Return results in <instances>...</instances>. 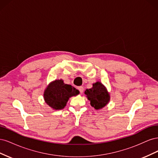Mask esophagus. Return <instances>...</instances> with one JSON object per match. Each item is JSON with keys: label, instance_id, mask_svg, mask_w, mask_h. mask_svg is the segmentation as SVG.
Wrapping results in <instances>:
<instances>
[{"label": "esophagus", "instance_id": "esophagus-1", "mask_svg": "<svg viewBox=\"0 0 158 158\" xmlns=\"http://www.w3.org/2000/svg\"><path fill=\"white\" fill-rule=\"evenodd\" d=\"M78 90L80 91V94H82V93H83V91H84V88H83L82 86H80V87H78Z\"/></svg>", "mask_w": 158, "mask_h": 158}]
</instances>
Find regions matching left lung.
Segmentation results:
<instances>
[{"instance_id": "8db88e82", "label": "left lung", "mask_w": 158, "mask_h": 158, "mask_svg": "<svg viewBox=\"0 0 158 158\" xmlns=\"http://www.w3.org/2000/svg\"><path fill=\"white\" fill-rule=\"evenodd\" d=\"M92 88L86 89L85 95L89 101L91 106L95 109H101L106 106L110 101V94L106 87L99 81L92 84Z\"/></svg>"}]
</instances>
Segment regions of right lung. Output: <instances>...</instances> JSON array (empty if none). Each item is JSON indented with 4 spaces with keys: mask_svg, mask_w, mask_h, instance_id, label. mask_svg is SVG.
<instances>
[{
    "mask_svg": "<svg viewBox=\"0 0 158 158\" xmlns=\"http://www.w3.org/2000/svg\"><path fill=\"white\" fill-rule=\"evenodd\" d=\"M80 92L74 87L64 83V81L55 80L50 82L44 92L45 102L55 110L64 108L70 98L76 96Z\"/></svg>",
    "mask_w": 158,
    "mask_h": 158,
    "instance_id": "add662e5",
    "label": "right lung"
}]
</instances>
